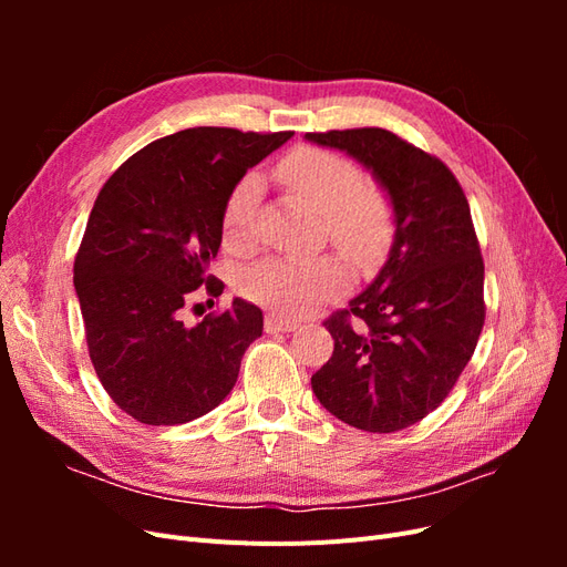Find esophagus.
<instances>
[{"mask_svg": "<svg viewBox=\"0 0 567 567\" xmlns=\"http://www.w3.org/2000/svg\"><path fill=\"white\" fill-rule=\"evenodd\" d=\"M298 329V321L293 319H286L279 315H269L265 319V331L267 333H288V331H296Z\"/></svg>", "mask_w": 567, "mask_h": 567, "instance_id": "obj_1", "label": "esophagus"}]
</instances>
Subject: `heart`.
<instances>
[{"mask_svg": "<svg viewBox=\"0 0 567 567\" xmlns=\"http://www.w3.org/2000/svg\"><path fill=\"white\" fill-rule=\"evenodd\" d=\"M277 177L310 200L323 215L331 241L359 265L379 257L390 238V208L381 194L367 188L364 173L342 153L298 146L277 163ZM262 194V177L246 173L238 179L221 208V231L231 246H248L255 229V210ZM350 274L336 255L269 257L241 271L238 290L269 310L300 317L317 305L338 296Z\"/></svg>", "mask_w": 567, "mask_h": 567, "instance_id": "obj_1", "label": "heart"}]
</instances>
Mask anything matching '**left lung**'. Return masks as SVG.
Listing matches in <instances>:
<instances>
[{"label": "left lung", "mask_w": 567, "mask_h": 567, "mask_svg": "<svg viewBox=\"0 0 567 567\" xmlns=\"http://www.w3.org/2000/svg\"><path fill=\"white\" fill-rule=\"evenodd\" d=\"M307 140L364 163L394 210L381 274L323 321L336 346L312 390L359 431H402L447 400L485 326V262L468 200L447 165L390 130L310 132Z\"/></svg>", "instance_id": "8db88e82"}]
</instances>
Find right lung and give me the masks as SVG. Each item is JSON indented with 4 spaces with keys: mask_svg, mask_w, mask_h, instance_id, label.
<instances>
[{
    "mask_svg": "<svg viewBox=\"0 0 567 567\" xmlns=\"http://www.w3.org/2000/svg\"><path fill=\"white\" fill-rule=\"evenodd\" d=\"M293 132L192 127L136 151L101 186L75 255V293L90 359L109 398L146 425L188 423L231 392L241 357L262 336L246 300L182 321L208 271L221 208L248 167Z\"/></svg>",
    "mask_w": 567,
    "mask_h": 567,
    "instance_id": "right-lung-1",
    "label": "right lung"
}]
</instances>
